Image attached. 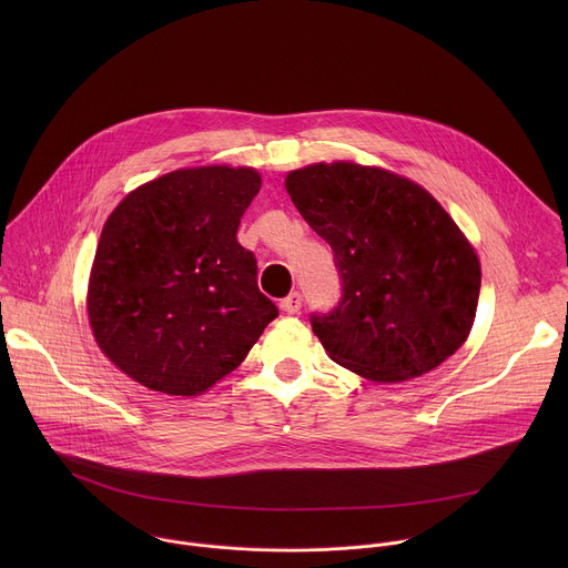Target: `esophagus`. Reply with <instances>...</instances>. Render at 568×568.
<instances>
[{
    "label": "esophagus",
    "instance_id": "1",
    "mask_svg": "<svg viewBox=\"0 0 568 568\" xmlns=\"http://www.w3.org/2000/svg\"><path fill=\"white\" fill-rule=\"evenodd\" d=\"M302 302H304V297H302V293H291L288 297H284L282 300V304H280V308L286 313V315H297L300 313V308H302Z\"/></svg>",
    "mask_w": 568,
    "mask_h": 568
}]
</instances>
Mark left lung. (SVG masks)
Masks as SVG:
<instances>
[{
    "mask_svg": "<svg viewBox=\"0 0 568 568\" xmlns=\"http://www.w3.org/2000/svg\"><path fill=\"white\" fill-rule=\"evenodd\" d=\"M286 190L334 253L341 300L311 315L334 363L374 383H398L464 345L481 291L479 257L424 187L336 162L293 170Z\"/></svg>",
    "mask_w": 568,
    "mask_h": 568,
    "instance_id": "1",
    "label": "left lung"
}]
</instances>
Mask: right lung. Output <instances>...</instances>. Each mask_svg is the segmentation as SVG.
Wrapping results in <instances>:
<instances>
[{"instance_id": "add662e5", "label": "right lung", "mask_w": 568, "mask_h": 568, "mask_svg": "<svg viewBox=\"0 0 568 568\" xmlns=\"http://www.w3.org/2000/svg\"><path fill=\"white\" fill-rule=\"evenodd\" d=\"M262 179L251 168L174 170L106 219L89 277L100 349L140 385L196 396L232 374L280 313L257 288L239 225Z\"/></svg>"}]
</instances>
